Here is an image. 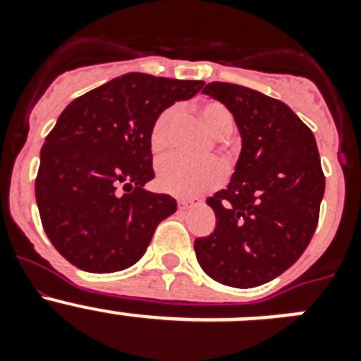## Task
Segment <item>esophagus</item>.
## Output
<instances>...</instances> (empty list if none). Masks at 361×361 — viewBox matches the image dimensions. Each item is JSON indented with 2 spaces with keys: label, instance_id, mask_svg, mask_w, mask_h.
I'll return each instance as SVG.
<instances>
[{
  "label": "esophagus",
  "instance_id": "34e87169",
  "mask_svg": "<svg viewBox=\"0 0 361 361\" xmlns=\"http://www.w3.org/2000/svg\"><path fill=\"white\" fill-rule=\"evenodd\" d=\"M193 200H190V199H178L177 200V206H178V209H188L190 208V206H193Z\"/></svg>",
  "mask_w": 361,
  "mask_h": 361
}]
</instances>
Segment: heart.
Here are the masks:
<instances>
[{
	"instance_id": "b5f03b06",
	"label": "heart",
	"mask_w": 361,
	"mask_h": 361,
	"mask_svg": "<svg viewBox=\"0 0 361 361\" xmlns=\"http://www.w3.org/2000/svg\"><path fill=\"white\" fill-rule=\"evenodd\" d=\"M197 116L209 133L216 139L229 135L235 128L231 110L220 101H204L197 104ZM178 121V108L168 106L155 117L149 130V145L153 152H164L173 142V130ZM224 161L229 166V153L224 152ZM224 180V166L216 159L188 161L180 155H170L159 161L157 184L162 191L177 197H195L204 191L215 190Z\"/></svg>"
}]
</instances>
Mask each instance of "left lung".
Listing matches in <instances>:
<instances>
[{"label":"left lung","instance_id":"obj_1","mask_svg":"<svg viewBox=\"0 0 361 361\" xmlns=\"http://www.w3.org/2000/svg\"><path fill=\"white\" fill-rule=\"evenodd\" d=\"M204 94L231 110L242 152L231 183L206 202L216 216L212 235L195 240L200 267L231 288H255L302 257L320 216L325 177L311 130L279 99L233 82Z\"/></svg>","mask_w":361,"mask_h":361}]
</instances>
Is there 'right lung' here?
<instances>
[{
    "instance_id": "add662e5",
    "label": "right lung",
    "mask_w": 361,
    "mask_h": 361,
    "mask_svg": "<svg viewBox=\"0 0 361 361\" xmlns=\"http://www.w3.org/2000/svg\"><path fill=\"white\" fill-rule=\"evenodd\" d=\"M202 86L126 73L63 110L41 148L36 200L47 237L70 264L114 273L145 255L159 222L177 209L173 197L142 188L155 177L149 130L164 108Z\"/></svg>"
}]
</instances>
